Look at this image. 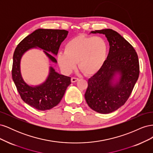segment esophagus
Masks as SVG:
<instances>
[{
  "label": "esophagus",
  "instance_id": "34e87169",
  "mask_svg": "<svg viewBox=\"0 0 153 153\" xmlns=\"http://www.w3.org/2000/svg\"><path fill=\"white\" fill-rule=\"evenodd\" d=\"M71 80V82H72V83H74V82H77V81L78 80V78H76V77H72Z\"/></svg>",
  "mask_w": 153,
  "mask_h": 153
}]
</instances>
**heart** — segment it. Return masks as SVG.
Listing matches in <instances>:
<instances>
[{
  "mask_svg": "<svg viewBox=\"0 0 153 153\" xmlns=\"http://www.w3.org/2000/svg\"><path fill=\"white\" fill-rule=\"evenodd\" d=\"M107 52V45L100 37L78 36L66 45L65 52L58 53L57 61L62 71L70 73L78 66L85 75H91L102 67Z\"/></svg>",
  "mask_w": 153,
  "mask_h": 153,
  "instance_id": "heart-1",
  "label": "heart"
}]
</instances>
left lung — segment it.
Returning <instances> with one entry per match:
<instances>
[{
    "instance_id": "left-lung-1",
    "label": "left lung",
    "mask_w": 153,
    "mask_h": 153,
    "mask_svg": "<svg viewBox=\"0 0 153 153\" xmlns=\"http://www.w3.org/2000/svg\"><path fill=\"white\" fill-rule=\"evenodd\" d=\"M91 33L105 34L110 49L102 67L88 80L85 99L91 109L109 114L130 96L139 76V62L135 50L116 31L106 29Z\"/></svg>"
}]
</instances>
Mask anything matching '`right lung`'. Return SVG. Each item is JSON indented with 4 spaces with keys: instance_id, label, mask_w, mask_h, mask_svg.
<instances>
[{
    "instance_id": "obj_1",
    "label": "right lung",
    "mask_w": 153,
    "mask_h": 153,
    "mask_svg": "<svg viewBox=\"0 0 153 153\" xmlns=\"http://www.w3.org/2000/svg\"><path fill=\"white\" fill-rule=\"evenodd\" d=\"M68 31L59 29H39L27 36L18 45L13 54L12 78L21 98L25 103L38 110H47L57 106L61 101L71 78L58 73L51 66L46 80L38 85H30L23 78L20 70L21 59L26 52L32 48L43 50L50 61L57 64L60 46L66 38Z\"/></svg>"
}]
</instances>
